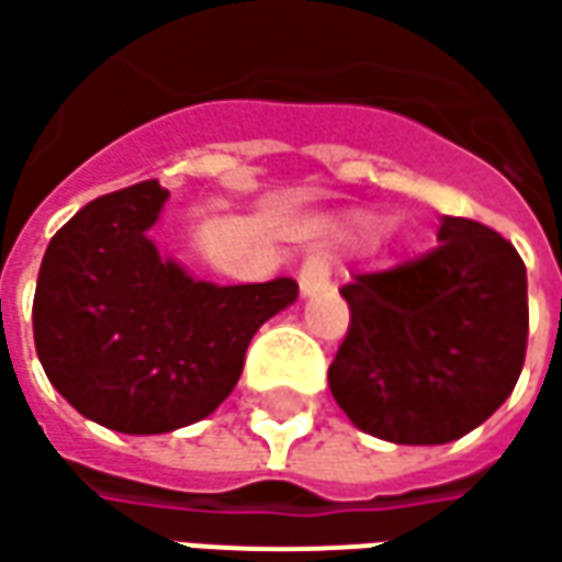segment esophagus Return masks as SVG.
<instances>
[{"instance_id":"obj_1","label":"esophagus","mask_w":562,"mask_h":562,"mask_svg":"<svg viewBox=\"0 0 562 562\" xmlns=\"http://www.w3.org/2000/svg\"><path fill=\"white\" fill-rule=\"evenodd\" d=\"M329 261L323 255H307L304 265H301V273H297V285H301L304 295H316V292H323L329 285Z\"/></svg>"}]
</instances>
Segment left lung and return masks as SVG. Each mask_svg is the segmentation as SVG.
<instances>
[{"label": "left lung", "mask_w": 562, "mask_h": 562, "mask_svg": "<svg viewBox=\"0 0 562 562\" xmlns=\"http://www.w3.org/2000/svg\"><path fill=\"white\" fill-rule=\"evenodd\" d=\"M440 246L341 285L350 326L329 366L353 425L400 446H440L505 403L526 360V265L502 233L442 217Z\"/></svg>", "instance_id": "8db88e82"}]
</instances>
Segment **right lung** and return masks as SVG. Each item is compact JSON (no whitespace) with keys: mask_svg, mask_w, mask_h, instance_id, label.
<instances>
[{"mask_svg":"<svg viewBox=\"0 0 562 562\" xmlns=\"http://www.w3.org/2000/svg\"><path fill=\"white\" fill-rule=\"evenodd\" d=\"M169 190L140 181L91 200L52 236L33 297L42 369L79 415L169 434L231 396L251 335L297 297L289 277L215 285L147 236Z\"/></svg>","mask_w":562,"mask_h":562,"instance_id":"1","label":"right lung"}]
</instances>
